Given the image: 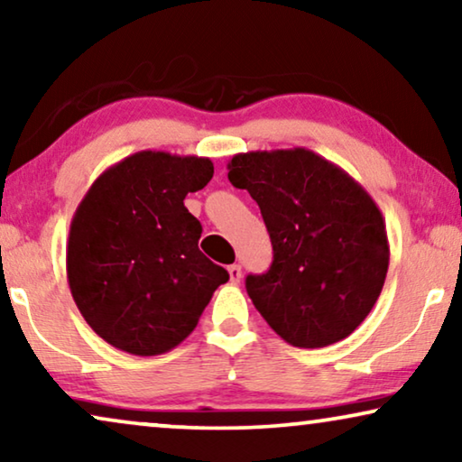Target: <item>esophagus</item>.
Masks as SVG:
<instances>
[{"label": "esophagus", "instance_id": "34e87169", "mask_svg": "<svg viewBox=\"0 0 462 462\" xmlns=\"http://www.w3.org/2000/svg\"><path fill=\"white\" fill-rule=\"evenodd\" d=\"M229 280L231 283H239V280H242V267L239 264H231L229 267Z\"/></svg>", "mask_w": 462, "mask_h": 462}]
</instances>
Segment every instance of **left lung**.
<instances>
[{
    "instance_id": "left-lung-1",
    "label": "left lung",
    "mask_w": 462,
    "mask_h": 462,
    "mask_svg": "<svg viewBox=\"0 0 462 462\" xmlns=\"http://www.w3.org/2000/svg\"><path fill=\"white\" fill-rule=\"evenodd\" d=\"M226 168L231 185L261 208L273 245L267 273L245 277L258 313L300 349L349 337L368 318L389 269L376 201L305 147L237 153Z\"/></svg>"
}]
</instances>
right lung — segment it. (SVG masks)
<instances>
[{"mask_svg": "<svg viewBox=\"0 0 462 462\" xmlns=\"http://www.w3.org/2000/svg\"><path fill=\"white\" fill-rule=\"evenodd\" d=\"M208 157L138 151L106 168L73 214L67 280L100 338L132 356H162L195 330L229 273L201 254L187 193L210 182Z\"/></svg>", "mask_w": 462, "mask_h": 462, "instance_id": "obj_1", "label": "right lung"}]
</instances>
